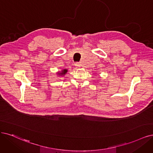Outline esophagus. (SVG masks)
Here are the masks:
<instances>
[{
  "label": "esophagus",
  "instance_id": "34e87169",
  "mask_svg": "<svg viewBox=\"0 0 153 153\" xmlns=\"http://www.w3.org/2000/svg\"><path fill=\"white\" fill-rule=\"evenodd\" d=\"M75 65L77 67H81V64L79 63H78V62H77V63L75 64Z\"/></svg>",
  "mask_w": 153,
  "mask_h": 153
}]
</instances>
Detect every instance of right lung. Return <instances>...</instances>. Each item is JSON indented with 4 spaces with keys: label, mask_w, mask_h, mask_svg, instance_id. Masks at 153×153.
Listing matches in <instances>:
<instances>
[{
    "label": "right lung",
    "mask_w": 153,
    "mask_h": 153,
    "mask_svg": "<svg viewBox=\"0 0 153 153\" xmlns=\"http://www.w3.org/2000/svg\"><path fill=\"white\" fill-rule=\"evenodd\" d=\"M67 72V69H64V70H62L61 72H59L58 74L59 76H64Z\"/></svg>",
    "instance_id": "right-lung-1"
}]
</instances>
